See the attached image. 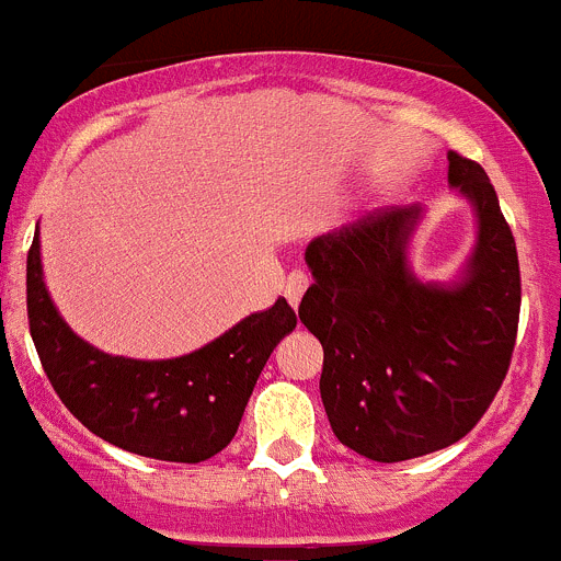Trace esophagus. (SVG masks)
<instances>
[{
	"mask_svg": "<svg viewBox=\"0 0 561 561\" xmlns=\"http://www.w3.org/2000/svg\"><path fill=\"white\" fill-rule=\"evenodd\" d=\"M307 285H310V276L305 274V271H293V274H287L285 279V299L290 301V307L296 310L301 301V296H305Z\"/></svg>",
	"mask_w": 561,
	"mask_h": 561,
	"instance_id": "34e87169",
	"label": "esophagus"
}]
</instances>
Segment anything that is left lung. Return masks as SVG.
<instances>
[{
    "label": "left lung",
    "mask_w": 561,
    "mask_h": 561,
    "mask_svg": "<svg viewBox=\"0 0 561 561\" xmlns=\"http://www.w3.org/2000/svg\"><path fill=\"white\" fill-rule=\"evenodd\" d=\"M450 184L478 211V245L453 287L408 271L419 206H391L307 245L301 324L324 346L321 400L332 433L380 463L444 450L501 391L519 324V262L478 161L450 156Z\"/></svg>",
    "instance_id": "8db88e82"
}]
</instances>
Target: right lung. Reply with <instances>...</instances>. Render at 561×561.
Masks as SVG:
<instances>
[{"mask_svg": "<svg viewBox=\"0 0 561 561\" xmlns=\"http://www.w3.org/2000/svg\"><path fill=\"white\" fill-rule=\"evenodd\" d=\"M27 321L44 375L94 436L145 458L198 463L234 438L262 366L296 327L285 299L173 360H130L80 341L42 276L38 231L27 251Z\"/></svg>", "mask_w": 561, "mask_h": 561, "instance_id": "add662e5", "label": "right lung"}]
</instances>
